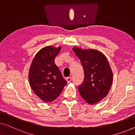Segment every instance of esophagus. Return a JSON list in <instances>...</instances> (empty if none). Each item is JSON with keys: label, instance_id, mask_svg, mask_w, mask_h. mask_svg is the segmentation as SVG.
<instances>
[{"label": "esophagus", "instance_id": "1", "mask_svg": "<svg viewBox=\"0 0 135 135\" xmlns=\"http://www.w3.org/2000/svg\"><path fill=\"white\" fill-rule=\"evenodd\" d=\"M66 80L68 82V83H70L72 80V77H68L67 78H66Z\"/></svg>", "mask_w": 135, "mask_h": 135}]
</instances>
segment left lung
<instances>
[{"instance_id": "left-lung-1", "label": "left lung", "mask_w": 135, "mask_h": 135, "mask_svg": "<svg viewBox=\"0 0 135 135\" xmlns=\"http://www.w3.org/2000/svg\"><path fill=\"white\" fill-rule=\"evenodd\" d=\"M73 51L80 61L84 80L78 86L81 97L89 104L104 99L113 83V73L104 55L97 50H83L77 47Z\"/></svg>"}]
</instances>
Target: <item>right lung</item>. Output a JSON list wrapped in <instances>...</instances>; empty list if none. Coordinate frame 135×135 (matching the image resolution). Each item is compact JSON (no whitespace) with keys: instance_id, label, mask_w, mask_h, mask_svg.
<instances>
[{"instance_id":"right-lung-1","label":"right lung","mask_w":135,"mask_h":135,"mask_svg":"<svg viewBox=\"0 0 135 135\" xmlns=\"http://www.w3.org/2000/svg\"><path fill=\"white\" fill-rule=\"evenodd\" d=\"M61 49V47L46 46L40 50L32 61L29 70L28 78L32 89L46 102L55 99L67 83L55 64V58Z\"/></svg>"}]
</instances>
